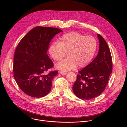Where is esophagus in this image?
<instances>
[{
	"mask_svg": "<svg viewBox=\"0 0 127 127\" xmlns=\"http://www.w3.org/2000/svg\"><path fill=\"white\" fill-rule=\"evenodd\" d=\"M60 73L61 74V75H66V74H67V73L66 72H64V71H60Z\"/></svg>",
	"mask_w": 127,
	"mask_h": 127,
	"instance_id": "obj_1",
	"label": "esophagus"
}]
</instances>
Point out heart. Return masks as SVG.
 <instances>
[{
    "label": "heart",
    "mask_w": 127,
    "mask_h": 127,
    "mask_svg": "<svg viewBox=\"0 0 127 127\" xmlns=\"http://www.w3.org/2000/svg\"><path fill=\"white\" fill-rule=\"evenodd\" d=\"M97 49V41L93 36H85L73 32L62 35L59 42L52 43L49 48L50 56L56 61L61 60L67 52L68 57L56 67L62 71L83 68L93 60Z\"/></svg>",
    "instance_id": "heart-1"
}]
</instances>
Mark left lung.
I'll use <instances>...</instances> for the list:
<instances>
[{
    "mask_svg": "<svg viewBox=\"0 0 127 127\" xmlns=\"http://www.w3.org/2000/svg\"><path fill=\"white\" fill-rule=\"evenodd\" d=\"M99 49L97 56L78 72L72 89L75 95L83 100H90L100 95L104 90L111 73L113 63L111 52L101 35L97 34Z\"/></svg>",
    "mask_w": 127,
    "mask_h": 127,
    "instance_id": "obj_1",
    "label": "left lung"
}]
</instances>
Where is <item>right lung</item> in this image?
Returning <instances> with one entry per match:
<instances>
[{
  "mask_svg": "<svg viewBox=\"0 0 127 127\" xmlns=\"http://www.w3.org/2000/svg\"><path fill=\"white\" fill-rule=\"evenodd\" d=\"M62 31L56 28L36 27L21 40L15 50L13 71L17 85L27 95L40 98L51 91L52 81L58 73L51 71L53 63L47 54L49 43Z\"/></svg>",
  "mask_w": 127,
  "mask_h": 127,
  "instance_id": "obj_1",
  "label": "right lung"
}]
</instances>
